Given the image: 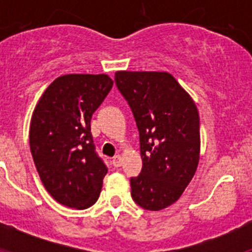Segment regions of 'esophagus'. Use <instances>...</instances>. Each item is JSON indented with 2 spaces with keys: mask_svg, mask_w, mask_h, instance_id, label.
Here are the masks:
<instances>
[{
  "mask_svg": "<svg viewBox=\"0 0 252 252\" xmlns=\"http://www.w3.org/2000/svg\"><path fill=\"white\" fill-rule=\"evenodd\" d=\"M112 165L115 166V168H119V166H121L122 164V158L120 157V155H116V157L112 158Z\"/></svg>",
  "mask_w": 252,
  "mask_h": 252,
  "instance_id": "1",
  "label": "esophagus"
}]
</instances>
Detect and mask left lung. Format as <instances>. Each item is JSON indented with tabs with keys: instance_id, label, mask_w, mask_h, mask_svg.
Wrapping results in <instances>:
<instances>
[{
	"instance_id": "8db88e82",
	"label": "left lung",
	"mask_w": 252,
	"mask_h": 252,
	"mask_svg": "<svg viewBox=\"0 0 252 252\" xmlns=\"http://www.w3.org/2000/svg\"><path fill=\"white\" fill-rule=\"evenodd\" d=\"M140 135L142 169L131 178V197L148 211H161L183 194L199 162V115L192 97L166 72L115 74Z\"/></svg>"
}]
</instances>
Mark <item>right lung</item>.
Wrapping results in <instances>:
<instances>
[{"label": "right lung", "mask_w": 252, "mask_h": 252, "mask_svg": "<svg viewBox=\"0 0 252 252\" xmlns=\"http://www.w3.org/2000/svg\"><path fill=\"white\" fill-rule=\"evenodd\" d=\"M107 74H66L45 90L30 122V150L49 194L69 208L97 202L107 166L97 155L91 119L111 91Z\"/></svg>", "instance_id": "obj_1"}]
</instances>
